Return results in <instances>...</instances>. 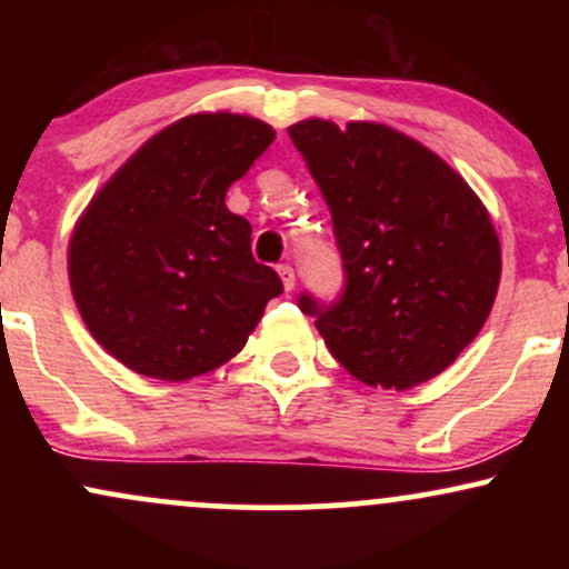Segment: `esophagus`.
<instances>
[{"label": "esophagus", "mask_w": 569, "mask_h": 569, "mask_svg": "<svg viewBox=\"0 0 569 569\" xmlns=\"http://www.w3.org/2000/svg\"><path fill=\"white\" fill-rule=\"evenodd\" d=\"M278 276L283 280V289L291 291L293 286H297V276H293V267L291 264H280L278 267Z\"/></svg>", "instance_id": "esophagus-1"}]
</instances>
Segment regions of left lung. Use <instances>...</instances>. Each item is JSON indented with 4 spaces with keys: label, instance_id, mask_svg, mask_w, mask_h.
Returning <instances> with one entry per match:
<instances>
[{
    "label": "left lung",
    "instance_id": "left-lung-1",
    "mask_svg": "<svg viewBox=\"0 0 569 569\" xmlns=\"http://www.w3.org/2000/svg\"><path fill=\"white\" fill-rule=\"evenodd\" d=\"M335 221L339 302L302 293L331 356L356 380L409 390L452 367L485 326L500 283V240L468 181L382 122L289 128Z\"/></svg>",
    "mask_w": 569,
    "mask_h": 569
}]
</instances>
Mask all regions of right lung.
Segmentation results:
<instances>
[{
    "instance_id": "1",
    "label": "right lung",
    "mask_w": 569,
    "mask_h": 569,
    "mask_svg": "<svg viewBox=\"0 0 569 569\" xmlns=\"http://www.w3.org/2000/svg\"><path fill=\"white\" fill-rule=\"evenodd\" d=\"M257 117L200 112L122 162L69 240V283L84 326L122 367L187 382L238 356L283 291L251 257V224L227 189L270 147Z\"/></svg>"
}]
</instances>
